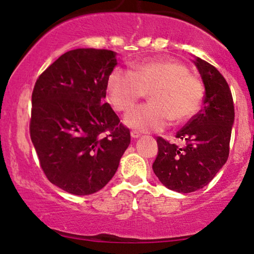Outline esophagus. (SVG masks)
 Returning a JSON list of instances; mask_svg holds the SVG:
<instances>
[{
	"mask_svg": "<svg viewBox=\"0 0 254 254\" xmlns=\"http://www.w3.org/2000/svg\"><path fill=\"white\" fill-rule=\"evenodd\" d=\"M130 136L133 137V138H137V137H140V133H138V131L131 130V131H130Z\"/></svg>",
	"mask_w": 254,
	"mask_h": 254,
	"instance_id": "obj_1",
	"label": "esophagus"
}]
</instances>
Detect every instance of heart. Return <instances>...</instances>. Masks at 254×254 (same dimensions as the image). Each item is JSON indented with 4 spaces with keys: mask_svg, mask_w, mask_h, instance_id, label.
<instances>
[{
    "mask_svg": "<svg viewBox=\"0 0 254 254\" xmlns=\"http://www.w3.org/2000/svg\"><path fill=\"white\" fill-rule=\"evenodd\" d=\"M149 91L150 103L128 111L125 123L141 131H158L170 120H190L203 97V86L182 62L171 59L134 64L131 71L114 68L107 78L109 99L117 111H126Z\"/></svg>",
    "mask_w": 254,
    "mask_h": 254,
    "instance_id": "1",
    "label": "heart"
}]
</instances>
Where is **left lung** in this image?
<instances>
[{
    "label": "left lung",
    "instance_id": "left-lung-1",
    "mask_svg": "<svg viewBox=\"0 0 254 254\" xmlns=\"http://www.w3.org/2000/svg\"><path fill=\"white\" fill-rule=\"evenodd\" d=\"M194 64L206 90L203 109L176 135L186 142L185 147L157 137L158 154L152 164L159 182L178 193L203 189L225 164L235 120L234 100L225 78L202 59L195 58Z\"/></svg>",
    "mask_w": 254,
    "mask_h": 254
}]
</instances>
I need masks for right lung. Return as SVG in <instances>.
Wrapping results in <instances>:
<instances>
[{
	"mask_svg": "<svg viewBox=\"0 0 254 254\" xmlns=\"http://www.w3.org/2000/svg\"><path fill=\"white\" fill-rule=\"evenodd\" d=\"M116 65L113 51L77 48L54 61L33 88L30 135L40 166L75 195L102 190L130 143L129 129L104 103Z\"/></svg>",
	"mask_w": 254,
	"mask_h": 254,
	"instance_id": "add662e5",
	"label": "right lung"
}]
</instances>
